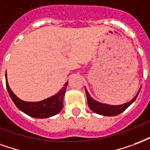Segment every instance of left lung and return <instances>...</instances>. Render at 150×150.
<instances>
[{"label":"left lung","mask_w":150,"mask_h":150,"mask_svg":"<svg viewBox=\"0 0 150 150\" xmlns=\"http://www.w3.org/2000/svg\"><path fill=\"white\" fill-rule=\"evenodd\" d=\"M140 89H141V88H139V90L137 92L136 96L130 101H129L127 103L122 104V105H108V104L100 103V102H98L96 100H94L93 98H91V96L89 95L86 88H85L86 96H87L88 105L89 108H90V110L96 112V113H98V114L107 116V117H112V116L118 115L119 113L125 111L128 107L131 104L133 103L134 100H136L137 97L139 93Z\"/></svg>","instance_id":"1"}]
</instances>
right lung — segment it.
I'll list each match as a JSON object with an SVG mask.
<instances>
[{
  "mask_svg": "<svg viewBox=\"0 0 150 150\" xmlns=\"http://www.w3.org/2000/svg\"><path fill=\"white\" fill-rule=\"evenodd\" d=\"M5 81H6V87L10 96L16 106L21 111L25 112L27 115L30 116L35 118H48L50 117L57 114L63 108V101L66 87L68 86V81L64 84V86L60 91L53 95L52 97L46 98L43 100L36 101V102H29L21 100L14 94L12 91L8 84L7 74H5Z\"/></svg>",
  "mask_w": 150,
  "mask_h": 150,
  "instance_id": "add662e5",
  "label": "right lung"
}]
</instances>
